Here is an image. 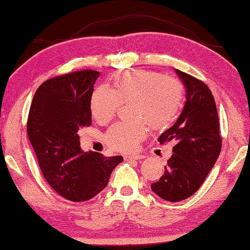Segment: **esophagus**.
Masks as SVG:
<instances>
[{
  "label": "esophagus",
  "instance_id": "esophagus-1",
  "mask_svg": "<svg viewBox=\"0 0 250 250\" xmlns=\"http://www.w3.org/2000/svg\"><path fill=\"white\" fill-rule=\"evenodd\" d=\"M145 157L143 155H134V156H125V161H131V160H141Z\"/></svg>",
  "mask_w": 250,
  "mask_h": 250
}]
</instances>
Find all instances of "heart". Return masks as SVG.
I'll return each mask as SVG.
<instances>
[{
  "mask_svg": "<svg viewBox=\"0 0 250 250\" xmlns=\"http://www.w3.org/2000/svg\"><path fill=\"white\" fill-rule=\"evenodd\" d=\"M183 99L184 86L178 78L151 71H131L115 78L114 89L105 84L95 88L90 109L95 120L105 124L116 115L121 102L132 100L131 115L139 118L117 122L105 134L110 148L130 152L147 135L145 121L153 129L166 128L176 119Z\"/></svg>",
  "mask_w": 250,
  "mask_h": 250,
  "instance_id": "obj_1",
  "label": "heart"
}]
</instances>
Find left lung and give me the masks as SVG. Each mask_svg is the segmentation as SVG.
<instances>
[{
	"mask_svg": "<svg viewBox=\"0 0 250 250\" xmlns=\"http://www.w3.org/2000/svg\"><path fill=\"white\" fill-rule=\"evenodd\" d=\"M176 73L187 90V101L175 125L158 139L160 144L172 141L175 146L164 175L150 186L157 195L169 202L186 200L199 190L215 166L222 145L210 89L187 73Z\"/></svg>",
	"mask_w": 250,
	"mask_h": 250,
	"instance_id": "obj_1",
	"label": "left lung"
}]
</instances>
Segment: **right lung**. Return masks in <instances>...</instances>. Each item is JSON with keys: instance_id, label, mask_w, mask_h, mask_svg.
Instances as JSON below:
<instances>
[{"instance_id": "obj_1", "label": "right lung", "mask_w": 250, "mask_h": 250, "mask_svg": "<svg viewBox=\"0 0 250 250\" xmlns=\"http://www.w3.org/2000/svg\"><path fill=\"white\" fill-rule=\"evenodd\" d=\"M99 72L77 71L50 78L37 88L26 133L47 183L63 198L84 202L101 192L121 156L83 152L78 131L91 125L90 99Z\"/></svg>"}]
</instances>
